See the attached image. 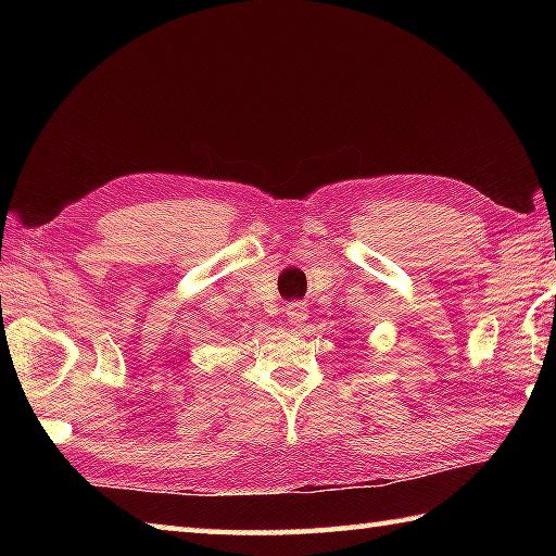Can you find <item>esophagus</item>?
I'll list each match as a JSON object with an SVG mask.
<instances>
[{
	"label": "esophagus",
	"mask_w": 556,
	"mask_h": 556,
	"mask_svg": "<svg viewBox=\"0 0 556 556\" xmlns=\"http://www.w3.org/2000/svg\"><path fill=\"white\" fill-rule=\"evenodd\" d=\"M287 315H289V325H303L311 317V308L303 301H296L289 305Z\"/></svg>",
	"instance_id": "obj_1"
}]
</instances>
